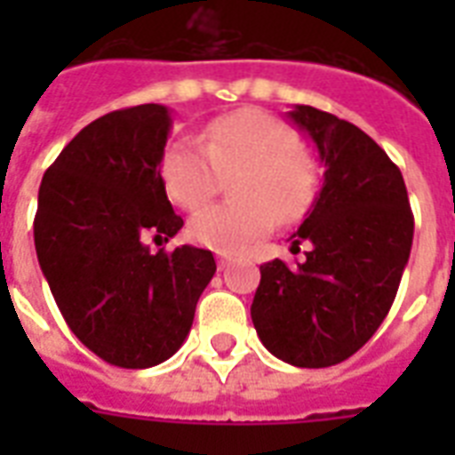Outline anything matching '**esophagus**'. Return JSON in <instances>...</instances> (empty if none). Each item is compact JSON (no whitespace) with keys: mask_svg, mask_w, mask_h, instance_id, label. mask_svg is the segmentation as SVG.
<instances>
[{"mask_svg":"<svg viewBox=\"0 0 455 455\" xmlns=\"http://www.w3.org/2000/svg\"><path fill=\"white\" fill-rule=\"evenodd\" d=\"M231 262H234V255H228V252H217V264H220V269H227Z\"/></svg>","mask_w":455,"mask_h":455,"instance_id":"1","label":"esophagus"}]
</instances>
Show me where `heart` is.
<instances>
[{"mask_svg": "<svg viewBox=\"0 0 455 455\" xmlns=\"http://www.w3.org/2000/svg\"><path fill=\"white\" fill-rule=\"evenodd\" d=\"M203 141H174L160 163L170 198L186 210L205 205L220 191L221 177L236 172L231 196L238 200L203 207L188 221V234L200 245L241 250L269 234L274 220H302L316 198L318 163L278 117L257 108L235 110L207 124Z\"/></svg>", "mask_w": 455, "mask_h": 455, "instance_id": "heart-1", "label": "heart"}]
</instances>
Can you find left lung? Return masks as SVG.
<instances>
[{"instance_id":"obj_1","label":"left lung","mask_w":455,"mask_h":455,"mask_svg":"<svg viewBox=\"0 0 455 455\" xmlns=\"http://www.w3.org/2000/svg\"><path fill=\"white\" fill-rule=\"evenodd\" d=\"M316 144L323 186L292 248L304 262L274 259L250 314L262 345L299 368H325L356 354L387 316L413 245V212L399 167L356 124L325 110L288 113Z\"/></svg>"}]
</instances>
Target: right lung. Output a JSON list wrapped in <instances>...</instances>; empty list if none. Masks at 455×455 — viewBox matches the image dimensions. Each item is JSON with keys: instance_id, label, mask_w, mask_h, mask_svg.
Masks as SVG:
<instances>
[{"instance_id": "add662e5", "label": "right lung", "mask_w": 455, "mask_h": 455, "mask_svg": "<svg viewBox=\"0 0 455 455\" xmlns=\"http://www.w3.org/2000/svg\"><path fill=\"white\" fill-rule=\"evenodd\" d=\"M170 127L157 103L113 110L87 124L39 184L42 274L75 338L110 366L170 359L217 271L210 250L151 252L144 243L184 227L160 174Z\"/></svg>"}]
</instances>
